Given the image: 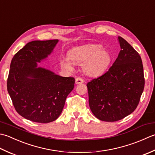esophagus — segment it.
Returning a JSON list of instances; mask_svg holds the SVG:
<instances>
[{
  "label": "esophagus",
  "mask_w": 155,
  "mask_h": 155,
  "mask_svg": "<svg viewBox=\"0 0 155 155\" xmlns=\"http://www.w3.org/2000/svg\"><path fill=\"white\" fill-rule=\"evenodd\" d=\"M84 82V80L80 77H78L75 78V84H82Z\"/></svg>",
  "instance_id": "esophagus-1"
}]
</instances>
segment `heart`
Returning a JSON list of instances; mask_svg holds the SVG:
<instances>
[{"instance_id": "1", "label": "heart", "mask_w": 155, "mask_h": 155, "mask_svg": "<svg viewBox=\"0 0 155 155\" xmlns=\"http://www.w3.org/2000/svg\"><path fill=\"white\" fill-rule=\"evenodd\" d=\"M112 58L100 44H87L71 49L68 56L62 57L61 65L68 70L74 69L75 64H83L84 73L90 76L102 74L111 62Z\"/></svg>"}]
</instances>
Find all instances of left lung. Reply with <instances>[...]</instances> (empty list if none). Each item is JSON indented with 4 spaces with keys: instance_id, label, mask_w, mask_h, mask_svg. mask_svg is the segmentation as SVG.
<instances>
[{
    "instance_id": "left-lung-1",
    "label": "left lung",
    "mask_w": 155,
    "mask_h": 155,
    "mask_svg": "<svg viewBox=\"0 0 155 155\" xmlns=\"http://www.w3.org/2000/svg\"><path fill=\"white\" fill-rule=\"evenodd\" d=\"M118 41L121 50L113 65L87 84L91 112L105 122L118 121L133 112L144 87L140 55L122 37Z\"/></svg>"
}]
</instances>
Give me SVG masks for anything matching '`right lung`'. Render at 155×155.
I'll return each mask as SVG.
<instances>
[{"label":"right lung","instance_id":"obj_1","mask_svg":"<svg viewBox=\"0 0 155 155\" xmlns=\"http://www.w3.org/2000/svg\"><path fill=\"white\" fill-rule=\"evenodd\" d=\"M58 41H33L12 59L7 79L8 92L16 111L32 122L55 120L74 87V78L61 77L37 67V63L51 54Z\"/></svg>","mask_w":155,"mask_h":155}]
</instances>
